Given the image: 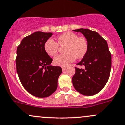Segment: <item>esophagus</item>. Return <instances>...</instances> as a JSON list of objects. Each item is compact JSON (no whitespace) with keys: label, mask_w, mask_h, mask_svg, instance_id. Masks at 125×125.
Instances as JSON below:
<instances>
[{"label":"esophagus","mask_w":125,"mask_h":125,"mask_svg":"<svg viewBox=\"0 0 125 125\" xmlns=\"http://www.w3.org/2000/svg\"><path fill=\"white\" fill-rule=\"evenodd\" d=\"M62 71H65V70H66V67H62Z\"/></svg>","instance_id":"esophagus-1"}]
</instances>
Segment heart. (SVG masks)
Listing matches in <instances>:
<instances>
[{
	"label": "heart",
	"instance_id": "heart-1",
	"mask_svg": "<svg viewBox=\"0 0 125 125\" xmlns=\"http://www.w3.org/2000/svg\"><path fill=\"white\" fill-rule=\"evenodd\" d=\"M57 43L52 38L47 39L44 48L46 53L50 56H54L57 54L59 45L65 46V54H59L54 58L55 65L65 67L73 62L75 58L82 59L86 55L89 50V42L85 37L78 36L77 34L71 31L64 33L57 36Z\"/></svg>",
	"mask_w": 125,
	"mask_h": 125
}]
</instances>
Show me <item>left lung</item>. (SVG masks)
Listing matches in <instances>:
<instances>
[{"instance_id": "obj_1", "label": "left lung", "mask_w": 125, "mask_h": 125, "mask_svg": "<svg viewBox=\"0 0 125 125\" xmlns=\"http://www.w3.org/2000/svg\"><path fill=\"white\" fill-rule=\"evenodd\" d=\"M81 32L89 42L86 55L75 67V73L72 78L75 90L86 96L98 94L107 84L111 67V56L106 40L99 33L88 29L73 30Z\"/></svg>"}]
</instances>
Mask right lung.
<instances>
[{
	"mask_svg": "<svg viewBox=\"0 0 125 125\" xmlns=\"http://www.w3.org/2000/svg\"><path fill=\"white\" fill-rule=\"evenodd\" d=\"M52 35L36 31L23 38L17 49L19 79L24 89L38 98L48 97L56 91L62 71L60 66L51 65L52 59L44 50V44Z\"/></svg>",
	"mask_w": 125,
	"mask_h": 125,
	"instance_id": "obj_1",
	"label": "right lung"
}]
</instances>
